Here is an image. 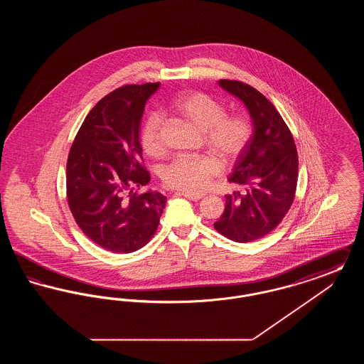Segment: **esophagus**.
Segmentation results:
<instances>
[{"instance_id": "34e87169", "label": "esophagus", "mask_w": 364, "mask_h": 364, "mask_svg": "<svg viewBox=\"0 0 364 364\" xmlns=\"http://www.w3.org/2000/svg\"><path fill=\"white\" fill-rule=\"evenodd\" d=\"M178 195H181L190 200H200L205 196L203 193H190V192H178Z\"/></svg>"}]
</instances>
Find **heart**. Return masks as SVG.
<instances>
[{
    "label": "heart",
    "instance_id": "1",
    "mask_svg": "<svg viewBox=\"0 0 364 364\" xmlns=\"http://www.w3.org/2000/svg\"><path fill=\"white\" fill-rule=\"evenodd\" d=\"M172 110L203 132L205 144L224 165L235 164L252 136V127L245 117L226 116L225 106L203 92L180 95L172 105ZM140 143L147 156H158L164 153L161 119L156 113L149 114L141 124ZM220 171L221 164L214 156H177L165 168L162 178L168 187L198 193L208 187Z\"/></svg>",
    "mask_w": 364,
    "mask_h": 364
}]
</instances>
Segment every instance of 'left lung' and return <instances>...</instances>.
<instances>
[{
    "instance_id": "1",
    "label": "left lung",
    "mask_w": 364,
    "mask_h": 364,
    "mask_svg": "<svg viewBox=\"0 0 364 364\" xmlns=\"http://www.w3.org/2000/svg\"><path fill=\"white\" fill-rule=\"evenodd\" d=\"M218 86L242 101L254 131L228 177L244 187V192L226 195L225 210L214 228L229 240L254 242L269 235L294 202L297 151L277 109L258 90L236 80H220Z\"/></svg>"
}]
</instances>
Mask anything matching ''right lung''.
<instances>
[{
	"instance_id": "1",
	"label": "right lung",
	"mask_w": 364,
	"mask_h": 364,
	"mask_svg": "<svg viewBox=\"0 0 364 364\" xmlns=\"http://www.w3.org/2000/svg\"><path fill=\"white\" fill-rule=\"evenodd\" d=\"M159 83L127 85L87 114L67 162V196L76 224L91 242L116 254L144 247L166 205L156 191L138 195L150 173L141 166L140 122Z\"/></svg>"
}]
</instances>
